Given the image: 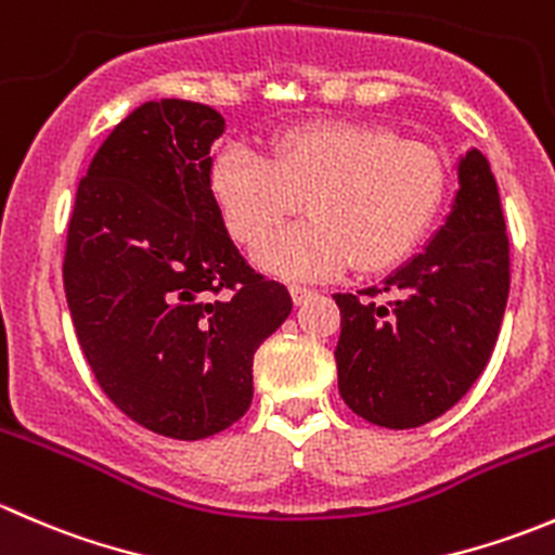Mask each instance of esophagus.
<instances>
[{"label":"esophagus","instance_id":"esophagus-1","mask_svg":"<svg viewBox=\"0 0 555 555\" xmlns=\"http://www.w3.org/2000/svg\"><path fill=\"white\" fill-rule=\"evenodd\" d=\"M289 295H293L295 306H306L317 293H313V289H309V287H300V284H289Z\"/></svg>","mask_w":555,"mask_h":555}]
</instances>
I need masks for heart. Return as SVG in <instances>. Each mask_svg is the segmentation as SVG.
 <instances>
[{
	"label": "heart",
	"mask_w": 555,
	"mask_h": 555,
	"mask_svg": "<svg viewBox=\"0 0 555 555\" xmlns=\"http://www.w3.org/2000/svg\"><path fill=\"white\" fill-rule=\"evenodd\" d=\"M228 233L255 244L304 203L310 222L266 238L255 260L287 279L382 273L427 236L446 195L440 155L367 122H309L279 133L268 160L228 144L209 166Z\"/></svg>",
	"instance_id": "obj_1"
}]
</instances>
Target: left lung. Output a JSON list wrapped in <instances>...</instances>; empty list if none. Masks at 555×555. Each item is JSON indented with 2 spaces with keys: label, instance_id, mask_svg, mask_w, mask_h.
<instances>
[{
  "label": "left lung",
  "instance_id": "obj_1",
  "mask_svg": "<svg viewBox=\"0 0 555 555\" xmlns=\"http://www.w3.org/2000/svg\"><path fill=\"white\" fill-rule=\"evenodd\" d=\"M511 289V244L489 160L459 164L453 211L427 249L382 287L335 295L338 389L386 429L443 416L478 382L494 351Z\"/></svg>",
  "mask_w": 555,
  "mask_h": 555
}]
</instances>
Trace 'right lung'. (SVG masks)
<instances>
[{
  "instance_id": "right-lung-1",
  "label": "right lung",
  "mask_w": 555,
  "mask_h": 555,
  "mask_svg": "<svg viewBox=\"0 0 555 555\" xmlns=\"http://www.w3.org/2000/svg\"><path fill=\"white\" fill-rule=\"evenodd\" d=\"M222 131L206 104L137 106L93 155L66 231L64 293L93 376L128 418L173 440L244 416L257 346L293 311L209 193Z\"/></svg>"
}]
</instances>
